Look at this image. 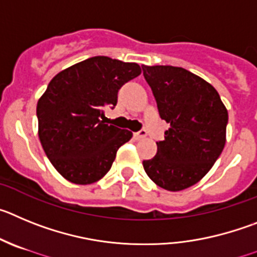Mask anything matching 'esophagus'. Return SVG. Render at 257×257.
<instances>
[{
	"label": "esophagus",
	"mask_w": 257,
	"mask_h": 257,
	"mask_svg": "<svg viewBox=\"0 0 257 257\" xmlns=\"http://www.w3.org/2000/svg\"><path fill=\"white\" fill-rule=\"evenodd\" d=\"M146 136H147V131H146V129H141V131L134 133V138H136V140H142Z\"/></svg>",
	"instance_id": "1"
}]
</instances>
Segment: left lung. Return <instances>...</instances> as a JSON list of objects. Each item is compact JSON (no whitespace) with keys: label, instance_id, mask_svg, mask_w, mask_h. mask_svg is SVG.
I'll return each mask as SVG.
<instances>
[{"label":"left lung","instance_id":"left-lung-1","mask_svg":"<svg viewBox=\"0 0 257 257\" xmlns=\"http://www.w3.org/2000/svg\"><path fill=\"white\" fill-rule=\"evenodd\" d=\"M159 114L170 124L157 154L143 161L152 182L182 191L207 174L225 145L228 111L210 83L183 68L142 66Z\"/></svg>","mask_w":257,"mask_h":257}]
</instances>
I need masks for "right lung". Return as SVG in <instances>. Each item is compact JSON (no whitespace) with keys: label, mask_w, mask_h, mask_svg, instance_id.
Masks as SVG:
<instances>
[{"label":"right lung","mask_w":257,"mask_h":257,"mask_svg":"<svg viewBox=\"0 0 257 257\" xmlns=\"http://www.w3.org/2000/svg\"><path fill=\"white\" fill-rule=\"evenodd\" d=\"M136 62L94 56L60 71L37 103L38 136L57 172L75 184H91L110 170L120 146L133 133L103 121L117 92L141 74Z\"/></svg>","instance_id":"1"}]
</instances>
